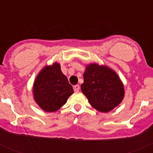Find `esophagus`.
<instances>
[{
	"label": "esophagus",
	"instance_id": "1",
	"mask_svg": "<svg viewBox=\"0 0 153 153\" xmlns=\"http://www.w3.org/2000/svg\"><path fill=\"white\" fill-rule=\"evenodd\" d=\"M79 85H75V86H74V92H76V93H77V92L79 91Z\"/></svg>",
	"mask_w": 153,
	"mask_h": 153
}]
</instances>
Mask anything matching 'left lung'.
<instances>
[{
    "instance_id": "obj_1",
    "label": "left lung",
    "mask_w": 153,
    "mask_h": 153,
    "mask_svg": "<svg viewBox=\"0 0 153 153\" xmlns=\"http://www.w3.org/2000/svg\"><path fill=\"white\" fill-rule=\"evenodd\" d=\"M81 90L94 109L107 113L117 106L124 97V86L114 70L106 66L91 63L83 74Z\"/></svg>"
}]
</instances>
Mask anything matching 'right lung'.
Segmentation results:
<instances>
[{
    "mask_svg": "<svg viewBox=\"0 0 153 153\" xmlns=\"http://www.w3.org/2000/svg\"><path fill=\"white\" fill-rule=\"evenodd\" d=\"M74 93L73 86L60 70V65L54 63L46 66L38 74L33 83L34 100L45 112H55L67 102Z\"/></svg>",
    "mask_w": 153,
    "mask_h": 153,
    "instance_id": "right-lung-1",
    "label": "right lung"
}]
</instances>
